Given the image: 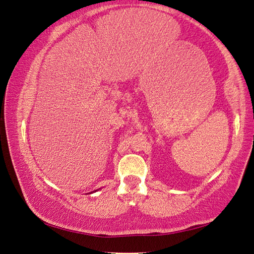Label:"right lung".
Segmentation results:
<instances>
[{
  "mask_svg": "<svg viewBox=\"0 0 254 254\" xmlns=\"http://www.w3.org/2000/svg\"><path fill=\"white\" fill-rule=\"evenodd\" d=\"M96 191H99V189H98V190H94L93 192H96ZM91 193H92V192H91Z\"/></svg>",
  "mask_w": 254,
  "mask_h": 254,
  "instance_id": "1",
  "label": "right lung"
}]
</instances>
